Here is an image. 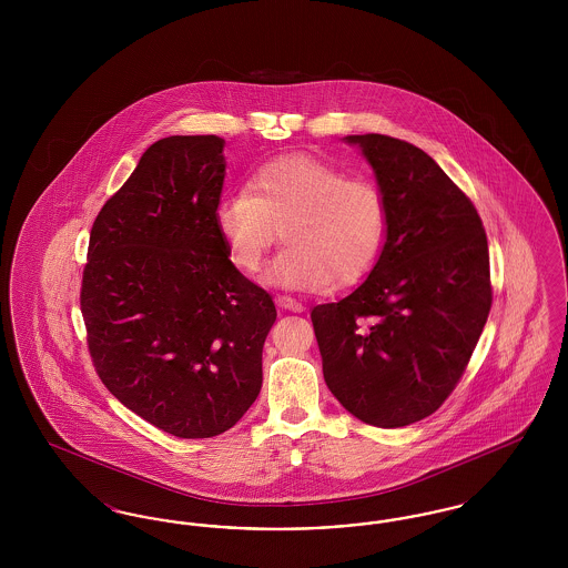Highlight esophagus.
<instances>
[{"instance_id":"esophagus-1","label":"esophagus","mask_w":568,"mask_h":568,"mask_svg":"<svg viewBox=\"0 0 568 568\" xmlns=\"http://www.w3.org/2000/svg\"><path fill=\"white\" fill-rule=\"evenodd\" d=\"M276 304L281 306V308H287V311H300L302 306L297 304L296 300L294 297L290 296H278L276 297Z\"/></svg>"}]
</instances>
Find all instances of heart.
<instances>
[{
  "label": "heart",
  "instance_id": "1",
  "mask_svg": "<svg viewBox=\"0 0 568 568\" xmlns=\"http://www.w3.org/2000/svg\"><path fill=\"white\" fill-rule=\"evenodd\" d=\"M216 227L241 271H260L278 239L287 246L268 278L302 290L352 285L375 266L385 243L387 204L364 176L315 155H283L262 163L246 190L230 191L216 204Z\"/></svg>",
  "mask_w": 568,
  "mask_h": 568
}]
</instances>
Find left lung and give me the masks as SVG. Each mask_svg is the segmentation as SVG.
Wrapping results in <instances>:
<instances>
[{
	"label": "left lung",
	"instance_id": "8db88e82",
	"mask_svg": "<svg viewBox=\"0 0 568 568\" xmlns=\"http://www.w3.org/2000/svg\"><path fill=\"white\" fill-rule=\"evenodd\" d=\"M373 165L387 230L368 278L311 313L336 400L364 424L403 428L458 385L491 306L487 236L470 197L415 144L347 135Z\"/></svg>",
	"mask_w": 568,
	"mask_h": 568
}]
</instances>
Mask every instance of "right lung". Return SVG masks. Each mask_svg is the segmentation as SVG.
Wrapping results in <instances>:
<instances>
[{
  "label": "right lung",
  "mask_w": 568,
  "mask_h": 568,
  "mask_svg": "<svg viewBox=\"0 0 568 568\" xmlns=\"http://www.w3.org/2000/svg\"><path fill=\"white\" fill-rule=\"evenodd\" d=\"M223 138L151 144L95 216L81 311L95 373L163 433L230 430L262 389L271 294L230 262L215 211Z\"/></svg>",
  "instance_id": "add662e5"
}]
</instances>
